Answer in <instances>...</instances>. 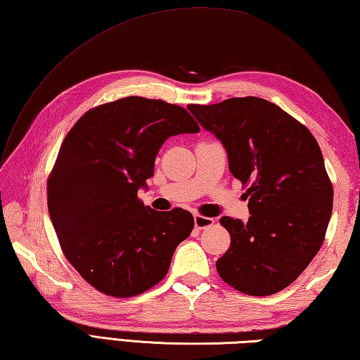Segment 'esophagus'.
Listing matches in <instances>:
<instances>
[{"mask_svg":"<svg viewBox=\"0 0 360 360\" xmlns=\"http://www.w3.org/2000/svg\"><path fill=\"white\" fill-rule=\"evenodd\" d=\"M195 219V227L196 229H205V227H210L213 224V218H209V217H202L200 215V213H196V215L193 217Z\"/></svg>","mask_w":360,"mask_h":360,"instance_id":"obj_1","label":"esophagus"}]
</instances>
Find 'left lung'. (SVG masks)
<instances>
[{"instance_id": "1", "label": "left lung", "mask_w": 360, "mask_h": 360, "mask_svg": "<svg viewBox=\"0 0 360 360\" xmlns=\"http://www.w3.org/2000/svg\"><path fill=\"white\" fill-rule=\"evenodd\" d=\"M187 108L224 145L233 178L248 186L249 221L223 217L231 248L219 277L240 292L271 295L317 255L333 212V184L314 136L280 106L233 97Z\"/></svg>"}]
</instances>
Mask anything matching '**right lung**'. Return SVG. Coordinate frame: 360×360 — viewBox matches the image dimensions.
<instances>
[{
  "label": "right lung",
  "mask_w": 360,
  "mask_h": 360,
  "mask_svg": "<svg viewBox=\"0 0 360 360\" xmlns=\"http://www.w3.org/2000/svg\"><path fill=\"white\" fill-rule=\"evenodd\" d=\"M198 131L182 106L131 96L89 110L66 134L48 179L49 217L68 262L102 294L158 285L192 233V213L153 210L137 190L168 137Z\"/></svg>",
  "instance_id": "1"
}]
</instances>
